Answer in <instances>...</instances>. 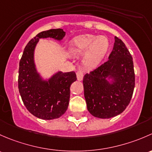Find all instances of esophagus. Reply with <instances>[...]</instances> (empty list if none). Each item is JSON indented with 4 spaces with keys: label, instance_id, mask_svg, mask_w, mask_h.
I'll use <instances>...</instances> for the list:
<instances>
[{
    "label": "esophagus",
    "instance_id": "1",
    "mask_svg": "<svg viewBox=\"0 0 152 152\" xmlns=\"http://www.w3.org/2000/svg\"><path fill=\"white\" fill-rule=\"evenodd\" d=\"M77 80H82L83 78V72L82 70H77Z\"/></svg>",
    "mask_w": 152,
    "mask_h": 152
}]
</instances>
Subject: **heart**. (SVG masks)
Masks as SVG:
<instances>
[{"label": "heart", "instance_id": "obj_1", "mask_svg": "<svg viewBox=\"0 0 152 152\" xmlns=\"http://www.w3.org/2000/svg\"><path fill=\"white\" fill-rule=\"evenodd\" d=\"M108 49L109 41L107 37L86 34L75 37L69 42V50L74 56H80L86 52L84 66L87 69H92L101 62Z\"/></svg>", "mask_w": 152, "mask_h": 152}]
</instances>
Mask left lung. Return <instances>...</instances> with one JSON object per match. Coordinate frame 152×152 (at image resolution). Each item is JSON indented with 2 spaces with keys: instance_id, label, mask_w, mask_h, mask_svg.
Masks as SVG:
<instances>
[{
  "instance_id": "obj_1",
  "label": "left lung",
  "mask_w": 152,
  "mask_h": 152,
  "mask_svg": "<svg viewBox=\"0 0 152 152\" xmlns=\"http://www.w3.org/2000/svg\"><path fill=\"white\" fill-rule=\"evenodd\" d=\"M87 109L96 118H110L129 104L134 88L132 57L126 45L115 37L108 60L83 77Z\"/></svg>"
}]
</instances>
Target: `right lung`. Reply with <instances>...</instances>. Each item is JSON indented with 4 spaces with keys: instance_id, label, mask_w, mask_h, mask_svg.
Segmentation results:
<instances>
[{
    "instance_id": "right-lung-1",
    "label": "right lung",
    "mask_w": 152,
    "mask_h": 152,
    "mask_svg": "<svg viewBox=\"0 0 152 152\" xmlns=\"http://www.w3.org/2000/svg\"><path fill=\"white\" fill-rule=\"evenodd\" d=\"M66 33L63 29L42 31L31 39L23 51L20 61L18 88L27 110L34 116L51 120L61 116L68 108L70 86L76 81L75 72H58L44 80L37 72L34 50L39 39L53 38L61 41Z\"/></svg>"
}]
</instances>
